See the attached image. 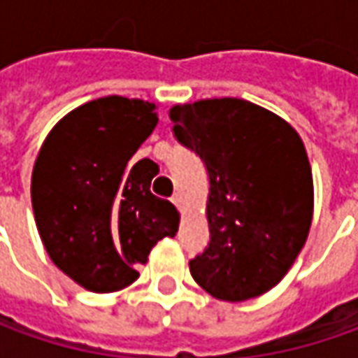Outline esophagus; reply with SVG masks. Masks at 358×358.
Wrapping results in <instances>:
<instances>
[{
    "label": "esophagus",
    "mask_w": 358,
    "mask_h": 358,
    "mask_svg": "<svg viewBox=\"0 0 358 358\" xmlns=\"http://www.w3.org/2000/svg\"><path fill=\"white\" fill-rule=\"evenodd\" d=\"M171 203L175 205V207H179V209H181V195H179V193H175V195L171 197Z\"/></svg>",
    "instance_id": "1"
}]
</instances>
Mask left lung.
I'll use <instances>...</instances> for the list:
<instances>
[{
    "label": "left lung",
    "instance_id": "8db88e82",
    "mask_svg": "<svg viewBox=\"0 0 358 358\" xmlns=\"http://www.w3.org/2000/svg\"><path fill=\"white\" fill-rule=\"evenodd\" d=\"M173 135L209 173V245L189 261L221 301L267 293L301 253L313 221L305 145L285 119L237 99H201L169 111Z\"/></svg>",
    "mask_w": 358,
    "mask_h": 358
}]
</instances>
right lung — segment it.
Listing matches in <instances>:
<instances>
[{
  "label": "right lung",
  "instance_id": "right-lung-1",
  "mask_svg": "<svg viewBox=\"0 0 358 358\" xmlns=\"http://www.w3.org/2000/svg\"><path fill=\"white\" fill-rule=\"evenodd\" d=\"M155 103L119 95L67 113L35 159L31 205L43 247L67 277L93 293L137 281L179 213L149 187L157 165L131 157L157 125Z\"/></svg>",
  "mask_w": 358,
  "mask_h": 358
}]
</instances>
